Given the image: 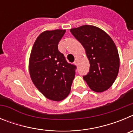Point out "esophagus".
Segmentation results:
<instances>
[{
  "mask_svg": "<svg viewBox=\"0 0 133 133\" xmlns=\"http://www.w3.org/2000/svg\"><path fill=\"white\" fill-rule=\"evenodd\" d=\"M77 58H75V62H74V64H75V65H77Z\"/></svg>",
  "mask_w": 133,
  "mask_h": 133,
  "instance_id": "34e87169",
  "label": "esophagus"
}]
</instances>
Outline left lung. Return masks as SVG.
<instances>
[{
	"instance_id": "1",
	"label": "left lung",
	"mask_w": 133,
	"mask_h": 133,
	"mask_svg": "<svg viewBox=\"0 0 133 133\" xmlns=\"http://www.w3.org/2000/svg\"><path fill=\"white\" fill-rule=\"evenodd\" d=\"M70 31L83 45L90 63L89 72L83 79L95 92L109 89L117 78L120 66L114 41L106 32L95 26L85 24Z\"/></svg>"
}]
</instances>
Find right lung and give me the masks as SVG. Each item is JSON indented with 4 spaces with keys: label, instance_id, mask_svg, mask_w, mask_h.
I'll use <instances>...</instances> for the list:
<instances>
[{
    "label": "right lung",
    "instance_id": "1",
    "mask_svg": "<svg viewBox=\"0 0 133 133\" xmlns=\"http://www.w3.org/2000/svg\"><path fill=\"white\" fill-rule=\"evenodd\" d=\"M66 30H45L36 38L29 58V70L32 83L48 99L61 101L70 92L75 65L68 63L58 44Z\"/></svg>",
    "mask_w": 133,
    "mask_h": 133
}]
</instances>
